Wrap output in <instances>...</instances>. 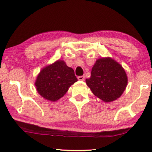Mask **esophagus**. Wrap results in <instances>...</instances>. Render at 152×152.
Masks as SVG:
<instances>
[{
	"instance_id": "esophagus-1",
	"label": "esophagus",
	"mask_w": 152,
	"mask_h": 152,
	"mask_svg": "<svg viewBox=\"0 0 152 152\" xmlns=\"http://www.w3.org/2000/svg\"><path fill=\"white\" fill-rule=\"evenodd\" d=\"M84 78H85V77H84V76H78V79L79 80H84Z\"/></svg>"
}]
</instances>
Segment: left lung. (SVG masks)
<instances>
[{"label":"left lung","mask_w":152,"mask_h":152,"mask_svg":"<svg viewBox=\"0 0 152 152\" xmlns=\"http://www.w3.org/2000/svg\"><path fill=\"white\" fill-rule=\"evenodd\" d=\"M86 84L95 96L107 102L113 101L124 92L127 77L122 66L110 58L96 60Z\"/></svg>","instance_id":"8db88e82"}]
</instances>
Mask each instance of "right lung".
I'll use <instances>...</instances> for the list:
<instances>
[{
	"label": "right lung",
	"mask_w": 152,
	"mask_h": 152,
	"mask_svg": "<svg viewBox=\"0 0 152 152\" xmlns=\"http://www.w3.org/2000/svg\"><path fill=\"white\" fill-rule=\"evenodd\" d=\"M77 80L73 69L67 66L64 61L58 60L40 72L35 86L38 93L44 99L56 101Z\"/></svg>",
	"instance_id": "add662e5"
}]
</instances>
